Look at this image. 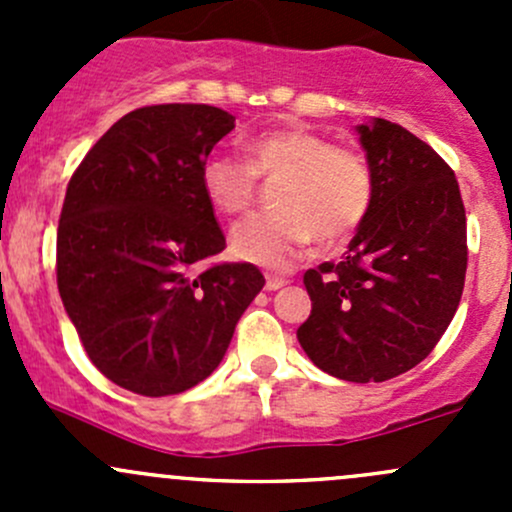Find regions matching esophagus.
Wrapping results in <instances>:
<instances>
[{
	"label": "esophagus",
	"mask_w": 512,
	"mask_h": 512,
	"mask_svg": "<svg viewBox=\"0 0 512 512\" xmlns=\"http://www.w3.org/2000/svg\"><path fill=\"white\" fill-rule=\"evenodd\" d=\"M287 280L285 277H275V275H267V282H265V289H270V292H275V289L285 287Z\"/></svg>",
	"instance_id": "34e87169"
}]
</instances>
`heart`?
<instances>
[{"instance_id": "heart-1", "label": "heart", "mask_w": 512, "mask_h": 512, "mask_svg": "<svg viewBox=\"0 0 512 512\" xmlns=\"http://www.w3.org/2000/svg\"><path fill=\"white\" fill-rule=\"evenodd\" d=\"M242 161L213 153L200 168L208 203L240 215L255 203L257 178H277L275 205L232 227V255L257 265L285 267L307 245H337L359 230L374 203V173L359 148L332 143L314 128L275 126L247 133Z\"/></svg>"}]
</instances>
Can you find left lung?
<instances>
[{
  "label": "left lung",
  "instance_id": "obj_1",
  "mask_svg": "<svg viewBox=\"0 0 512 512\" xmlns=\"http://www.w3.org/2000/svg\"><path fill=\"white\" fill-rule=\"evenodd\" d=\"M374 203L342 262L304 272L309 359L356 384L414 369L456 314L468 267L458 180L426 141L386 118L359 126Z\"/></svg>",
  "mask_w": 512,
  "mask_h": 512
}]
</instances>
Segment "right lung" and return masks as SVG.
Here are the masks:
<instances>
[{
	"mask_svg": "<svg viewBox=\"0 0 512 512\" xmlns=\"http://www.w3.org/2000/svg\"><path fill=\"white\" fill-rule=\"evenodd\" d=\"M235 116L158 103L113 123L74 170L56 232V285L86 354L141 396H173L223 361L265 287L250 262L205 260L225 235L200 168Z\"/></svg>",
	"mask_w": 512,
	"mask_h": 512,
	"instance_id": "obj_1",
	"label": "right lung"
}]
</instances>
